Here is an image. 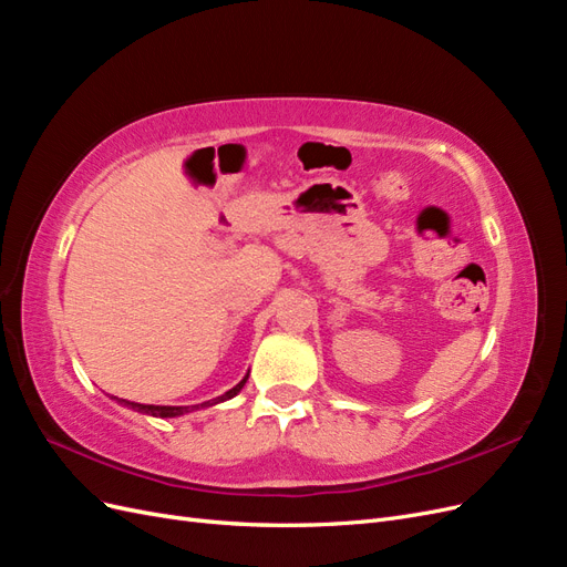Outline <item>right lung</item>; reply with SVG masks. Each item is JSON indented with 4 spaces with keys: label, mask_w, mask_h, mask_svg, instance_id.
Instances as JSON below:
<instances>
[{
    "label": "right lung",
    "mask_w": 567,
    "mask_h": 567,
    "mask_svg": "<svg viewBox=\"0 0 567 567\" xmlns=\"http://www.w3.org/2000/svg\"><path fill=\"white\" fill-rule=\"evenodd\" d=\"M246 381H248V375H246V379H244L241 383L234 385L229 392L221 394V398H217V400H213V402H205V404H196V406H156V404H136V402H127V400H120V404H125V406H130V409H134V411H142V414H148V416L173 419V416H182V414H188V411L200 409V406H213V404H217V402L231 400L236 392H241V388L246 385Z\"/></svg>",
    "instance_id": "1"
}]
</instances>
